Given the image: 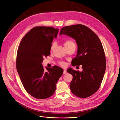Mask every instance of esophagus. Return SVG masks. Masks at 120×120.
I'll use <instances>...</instances> for the list:
<instances>
[{
  "label": "esophagus",
  "mask_w": 120,
  "mask_h": 120,
  "mask_svg": "<svg viewBox=\"0 0 120 120\" xmlns=\"http://www.w3.org/2000/svg\"><path fill=\"white\" fill-rule=\"evenodd\" d=\"M67 72L66 70H63V74L64 75H66V74H67Z\"/></svg>",
  "instance_id": "obj_1"
}]
</instances>
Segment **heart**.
I'll list each match as a JSON object with an SVG mask.
<instances>
[{"label":"heart","mask_w":120,"mask_h":120,"mask_svg":"<svg viewBox=\"0 0 120 120\" xmlns=\"http://www.w3.org/2000/svg\"><path fill=\"white\" fill-rule=\"evenodd\" d=\"M73 44H75V43L73 42L72 41H70V40H68V41H66L64 43V46H65V47L66 48L68 47V46H69L70 45H73ZM54 46H55V44L54 43L52 44V45L51 46V50L54 48ZM59 65L60 66H62V67H64L66 65V64H65V63L64 61H60L59 62Z\"/></svg>","instance_id":"obj_1"}]
</instances>
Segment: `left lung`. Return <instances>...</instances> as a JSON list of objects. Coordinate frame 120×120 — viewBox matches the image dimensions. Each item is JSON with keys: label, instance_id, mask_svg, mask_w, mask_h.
I'll list each match as a JSON object with an SVG mask.
<instances>
[{"label": "left lung", "instance_id": "8db88e82", "mask_svg": "<svg viewBox=\"0 0 120 120\" xmlns=\"http://www.w3.org/2000/svg\"><path fill=\"white\" fill-rule=\"evenodd\" d=\"M62 34L75 40L78 49L72 66L82 65L83 69L82 71L68 70L73 76L70 84L71 91L77 97H89L100 88L105 71L106 59L102 44L91 29L82 24L62 28L60 35Z\"/></svg>", "mask_w": 120, "mask_h": 120}]
</instances>
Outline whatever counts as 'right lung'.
Masks as SVG:
<instances>
[{
    "label": "right lung",
    "instance_id": "1",
    "mask_svg": "<svg viewBox=\"0 0 120 120\" xmlns=\"http://www.w3.org/2000/svg\"><path fill=\"white\" fill-rule=\"evenodd\" d=\"M59 30L52 27L37 26L31 29L20 41L17 51L16 68L26 92L37 99L52 96L63 70L57 66L43 67L45 57L50 54L51 43Z\"/></svg>",
    "mask_w": 120,
    "mask_h": 120
}]
</instances>
